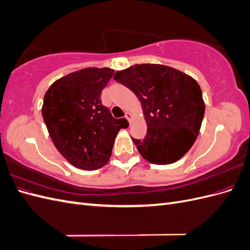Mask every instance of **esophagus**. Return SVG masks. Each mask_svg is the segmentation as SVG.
Returning a JSON list of instances; mask_svg holds the SVG:
<instances>
[{"mask_svg":"<svg viewBox=\"0 0 250 250\" xmlns=\"http://www.w3.org/2000/svg\"><path fill=\"white\" fill-rule=\"evenodd\" d=\"M125 118L129 121V123L131 124V121H132V113L131 112H129V111H127L126 113H125Z\"/></svg>","mask_w":250,"mask_h":250,"instance_id":"esophagus-1","label":"esophagus"}]
</instances>
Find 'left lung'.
Instances as JSON below:
<instances>
[{
	"label": "left lung",
	"instance_id": "8db88e82",
	"mask_svg": "<svg viewBox=\"0 0 250 250\" xmlns=\"http://www.w3.org/2000/svg\"><path fill=\"white\" fill-rule=\"evenodd\" d=\"M113 78L142 104L147 134L143 141L132 139L140 154L156 165L180 160L197 139L204 116L198 83L171 66L154 63L132 65Z\"/></svg>",
	"mask_w": 250,
	"mask_h": 250
}]
</instances>
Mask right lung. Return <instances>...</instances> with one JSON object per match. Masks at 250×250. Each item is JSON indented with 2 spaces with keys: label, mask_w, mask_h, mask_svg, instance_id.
Segmentation results:
<instances>
[{
  "label": "right lung",
  "mask_w": 250,
  "mask_h": 250,
  "mask_svg": "<svg viewBox=\"0 0 250 250\" xmlns=\"http://www.w3.org/2000/svg\"><path fill=\"white\" fill-rule=\"evenodd\" d=\"M113 71L86 67L56 80L44 94L42 118L55 147L76 168L96 170L109 161L126 119H115L100 96Z\"/></svg>",
  "instance_id": "add662e5"
}]
</instances>
